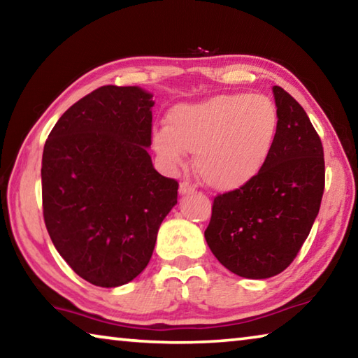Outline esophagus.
Here are the masks:
<instances>
[{"label":"esophagus","instance_id":"obj_1","mask_svg":"<svg viewBox=\"0 0 358 358\" xmlns=\"http://www.w3.org/2000/svg\"><path fill=\"white\" fill-rule=\"evenodd\" d=\"M194 191H196V186L189 183V181H181V183H180V194H181V196H187V194H192Z\"/></svg>","mask_w":358,"mask_h":358}]
</instances>
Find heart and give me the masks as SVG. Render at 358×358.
I'll return each mask as SVG.
<instances>
[{
    "mask_svg": "<svg viewBox=\"0 0 358 358\" xmlns=\"http://www.w3.org/2000/svg\"><path fill=\"white\" fill-rule=\"evenodd\" d=\"M167 128L153 132L156 153L169 166H183L196 153V171L210 187L234 191L265 167L275 147L280 113L264 94H216L169 110Z\"/></svg>",
    "mask_w": 358,
    "mask_h": 358,
    "instance_id": "heart-1",
    "label": "heart"
}]
</instances>
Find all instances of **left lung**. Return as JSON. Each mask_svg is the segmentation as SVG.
I'll return each mask as SVG.
<instances>
[{
	"instance_id": "8db88e82",
	"label": "left lung",
	"mask_w": 358,
	"mask_h": 358,
	"mask_svg": "<svg viewBox=\"0 0 358 358\" xmlns=\"http://www.w3.org/2000/svg\"><path fill=\"white\" fill-rule=\"evenodd\" d=\"M280 113L275 147L256 178L217 194L205 240L232 273L265 280L292 264L311 232L325 186L324 148L306 112L273 87Z\"/></svg>"
}]
</instances>
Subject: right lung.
<instances>
[{"mask_svg":"<svg viewBox=\"0 0 358 358\" xmlns=\"http://www.w3.org/2000/svg\"><path fill=\"white\" fill-rule=\"evenodd\" d=\"M150 93L106 85L57 121L42 153L48 235L85 281L118 287L148 265L178 181L156 172Z\"/></svg>","mask_w":358,"mask_h":358,"instance_id":"right-lung-1","label":"right lung"}]
</instances>
